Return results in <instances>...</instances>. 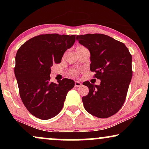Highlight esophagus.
Wrapping results in <instances>:
<instances>
[{
  "instance_id": "1",
  "label": "esophagus",
  "mask_w": 149,
  "mask_h": 149,
  "mask_svg": "<svg viewBox=\"0 0 149 149\" xmlns=\"http://www.w3.org/2000/svg\"><path fill=\"white\" fill-rule=\"evenodd\" d=\"M82 86V83L79 81H76L75 82V87L76 88H80V87Z\"/></svg>"
}]
</instances>
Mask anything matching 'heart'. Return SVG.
<instances>
[{
    "mask_svg": "<svg viewBox=\"0 0 149 149\" xmlns=\"http://www.w3.org/2000/svg\"><path fill=\"white\" fill-rule=\"evenodd\" d=\"M79 73H80L79 71L76 69H72L69 71L70 75H71V76H77L78 74H79Z\"/></svg>",
    "mask_w": 149,
    "mask_h": 149,
    "instance_id": "obj_1",
    "label": "heart"
}]
</instances>
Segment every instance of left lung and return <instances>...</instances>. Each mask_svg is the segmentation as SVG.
I'll list each match as a JSON object with an SVG mask.
<instances>
[{
    "mask_svg": "<svg viewBox=\"0 0 149 149\" xmlns=\"http://www.w3.org/2000/svg\"><path fill=\"white\" fill-rule=\"evenodd\" d=\"M76 40L90 52V71L100 85L85 81L88 95L82 98L85 110L91 115L107 118L123 105L132 77V55L124 43L109 36L88 33L77 36Z\"/></svg>",
    "mask_w": 149,
    "mask_h": 149,
    "instance_id": "1",
    "label": "left lung"
}]
</instances>
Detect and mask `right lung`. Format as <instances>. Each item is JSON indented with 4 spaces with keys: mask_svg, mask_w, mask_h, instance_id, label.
I'll use <instances>...</instances> for the list:
<instances>
[{
    "mask_svg": "<svg viewBox=\"0 0 149 149\" xmlns=\"http://www.w3.org/2000/svg\"><path fill=\"white\" fill-rule=\"evenodd\" d=\"M76 41V35L42 34L25 42L17 52L15 75L22 102L31 114L41 120L57 116L75 82L50 81L51 67L61 61Z\"/></svg>",
    "mask_w": 149,
    "mask_h": 149,
    "instance_id": "right-lung-1",
    "label": "right lung"
}]
</instances>
